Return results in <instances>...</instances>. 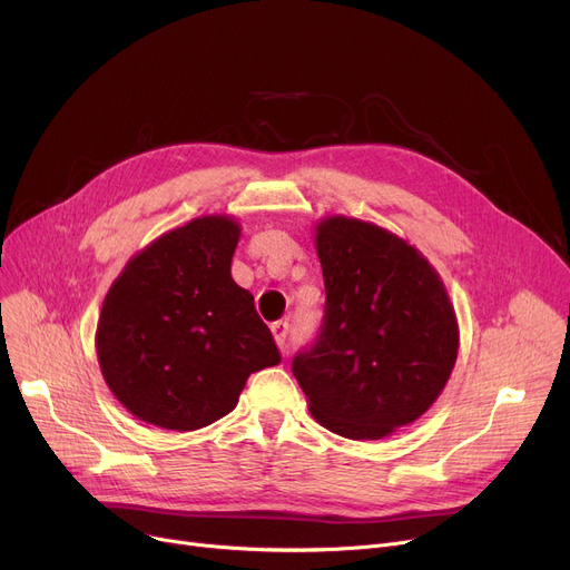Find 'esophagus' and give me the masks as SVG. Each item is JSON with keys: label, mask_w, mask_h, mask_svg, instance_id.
Masks as SVG:
<instances>
[{"label": "esophagus", "mask_w": 570, "mask_h": 570, "mask_svg": "<svg viewBox=\"0 0 570 570\" xmlns=\"http://www.w3.org/2000/svg\"><path fill=\"white\" fill-rule=\"evenodd\" d=\"M269 331H273V337H275L277 346L284 348L286 346V337H288V323L286 321H277V323L269 325Z\"/></svg>", "instance_id": "1"}]
</instances>
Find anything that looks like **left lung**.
Segmentation results:
<instances>
[{
    "label": "left lung",
    "instance_id": "8db88e82",
    "mask_svg": "<svg viewBox=\"0 0 570 570\" xmlns=\"http://www.w3.org/2000/svg\"><path fill=\"white\" fill-rule=\"evenodd\" d=\"M316 254L323 323L293 374L325 430L383 439L441 395L458 361L455 309L430 261L370 222L323 219Z\"/></svg>",
    "mask_w": 570,
    "mask_h": 570
}]
</instances>
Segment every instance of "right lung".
<instances>
[{"label": "right lung", "instance_id": "right-lung-1", "mask_svg": "<svg viewBox=\"0 0 570 570\" xmlns=\"http://www.w3.org/2000/svg\"><path fill=\"white\" fill-rule=\"evenodd\" d=\"M239 224L198 217L164 233L122 269L101 307V374L138 421L191 432L230 413L252 372L282 355L230 277Z\"/></svg>", "mask_w": 570, "mask_h": 570}]
</instances>
